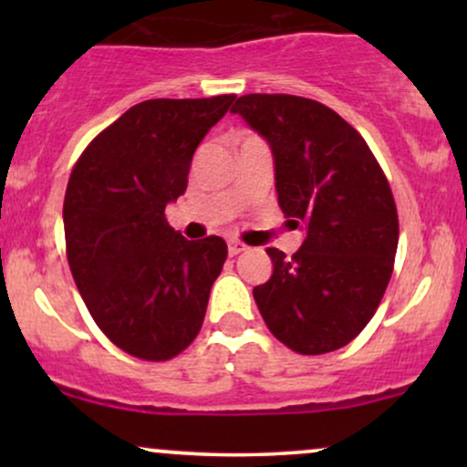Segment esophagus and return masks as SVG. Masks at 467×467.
<instances>
[{
	"instance_id": "1",
	"label": "esophagus",
	"mask_w": 467,
	"mask_h": 467,
	"mask_svg": "<svg viewBox=\"0 0 467 467\" xmlns=\"http://www.w3.org/2000/svg\"><path fill=\"white\" fill-rule=\"evenodd\" d=\"M245 250H248V245L241 244V241H230V244H228V254L230 256H237V254H241V252H245Z\"/></svg>"
}]
</instances>
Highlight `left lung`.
<instances>
[{"mask_svg":"<svg viewBox=\"0 0 467 467\" xmlns=\"http://www.w3.org/2000/svg\"><path fill=\"white\" fill-rule=\"evenodd\" d=\"M239 114L275 158L278 206L305 230L287 259L267 248L270 281L252 289L267 329L303 356L349 345L393 275L398 208L378 160L347 120L289 94L239 96Z\"/></svg>","mask_w":467,"mask_h":467,"instance_id":"left-lung-1","label":"left lung"}]
</instances>
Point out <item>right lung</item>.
<instances>
[{"label":"right lung","instance_id":"obj_1","mask_svg":"<svg viewBox=\"0 0 467 467\" xmlns=\"http://www.w3.org/2000/svg\"><path fill=\"white\" fill-rule=\"evenodd\" d=\"M233 94L133 105L89 142L69 175V270L100 331L140 360H171L200 334L226 241H189L164 217L184 195L197 144Z\"/></svg>","mask_w":467,"mask_h":467}]
</instances>
